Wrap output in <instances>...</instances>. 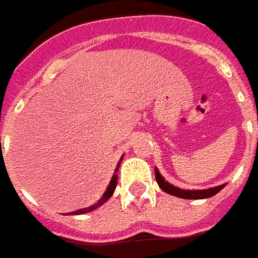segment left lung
I'll list each match as a JSON object with an SVG mask.
<instances>
[{"label":"left lung","instance_id":"left-lung-1","mask_svg":"<svg viewBox=\"0 0 258 258\" xmlns=\"http://www.w3.org/2000/svg\"><path fill=\"white\" fill-rule=\"evenodd\" d=\"M154 173H156V181H157L158 186L161 187L165 193H169V195L176 196V197H180V199L185 200H203V199H209L212 196L217 195L218 191L221 190L222 187L225 186L226 184L218 185V186L209 187V189H201V190H185V189H181V187H177L174 185L169 184L168 181L165 180L164 177L161 176V173L158 172L157 168H154Z\"/></svg>","mask_w":258,"mask_h":258}]
</instances>
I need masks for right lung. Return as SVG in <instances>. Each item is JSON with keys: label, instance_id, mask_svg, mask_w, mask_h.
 I'll return each mask as SVG.
<instances>
[{"label": "right lung", "instance_id": "obj_1", "mask_svg": "<svg viewBox=\"0 0 258 258\" xmlns=\"http://www.w3.org/2000/svg\"><path fill=\"white\" fill-rule=\"evenodd\" d=\"M122 160H123V156H121L118 164H117L116 169H114V174H113L112 180H110V182H109V185H108V187H106V190H105L104 196H102V197H101V199L98 200L96 204H93V205H90V207H88V208H82V209H78V211H76V212H71V213H68V214H85V213H89V212L94 211V209H97V208H100L102 204L106 203V201H108V200L112 197V195L114 193V189H116V186H117V174H116V173L118 172V168H119V165H121V161H122Z\"/></svg>", "mask_w": 258, "mask_h": 258}]
</instances>
